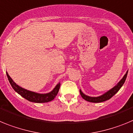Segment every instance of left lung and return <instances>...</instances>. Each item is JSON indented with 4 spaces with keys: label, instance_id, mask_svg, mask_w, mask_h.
<instances>
[{
    "label": "left lung",
    "instance_id": "obj_1",
    "mask_svg": "<svg viewBox=\"0 0 133 133\" xmlns=\"http://www.w3.org/2000/svg\"><path fill=\"white\" fill-rule=\"evenodd\" d=\"M127 73L128 71L126 73V74L124 75V77L122 78V79L119 82H118V84L116 86H115V87L113 88H112L110 90L107 92V93H105L103 95H102L98 97H90L84 94L82 91L79 90V93H80L81 96L85 100H87V101L90 102H94V103L102 102H104L106 101V100H109V99L111 98L113 96L117 93L118 91L120 89H121V88L122 86V85L124 84V82H125L126 80V78H127Z\"/></svg>",
    "mask_w": 133,
    "mask_h": 133
}]
</instances>
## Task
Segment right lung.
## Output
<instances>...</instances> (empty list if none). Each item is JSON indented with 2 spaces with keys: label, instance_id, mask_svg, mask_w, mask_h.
I'll use <instances>...</instances> for the list:
<instances>
[{
  "label": "right lung",
  "instance_id": "obj_1",
  "mask_svg": "<svg viewBox=\"0 0 133 133\" xmlns=\"http://www.w3.org/2000/svg\"><path fill=\"white\" fill-rule=\"evenodd\" d=\"M6 76H7V78L11 86L15 92H17L18 94H20L22 97H23L26 100L30 102H36V103H44V102H48L54 100L55 97L57 96L60 88V83H59L57 86H55V88L53 90V91L48 94H37V93H35L33 92H31V91L26 90L24 88H22L21 87L18 86L17 84L14 82L13 80L8 74V73H6Z\"/></svg>",
  "mask_w": 133,
  "mask_h": 133
}]
</instances>
